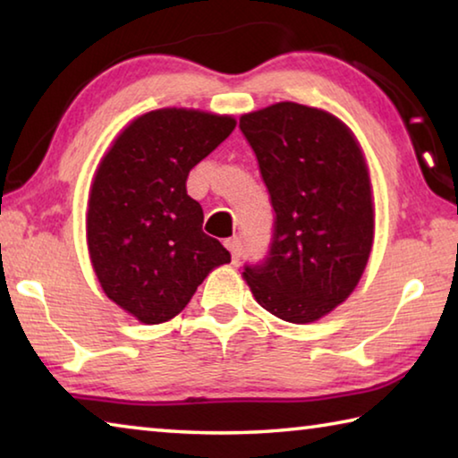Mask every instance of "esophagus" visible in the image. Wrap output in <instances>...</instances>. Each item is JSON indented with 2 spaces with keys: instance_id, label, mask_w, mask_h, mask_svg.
<instances>
[{
  "instance_id": "obj_1",
  "label": "esophagus",
  "mask_w": 458,
  "mask_h": 458,
  "mask_svg": "<svg viewBox=\"0 0 458 458\" xmlns=\"http://www.w3.org/2000/svg\"><path fill=\"white\" fill-rule=\"evenodd\" d=\"M226 248L230 250V254H232V262H238L240 260V257H242V240L240 238H228L226 240Z\"/></svg>"
}]
</instances>
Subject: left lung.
I'll return each mask as SVG.
<instances>
[{"mask_svg": "<svg viewBox=\"0 0 458 458\" xmlns=\"http://www.w3.org/2000/svg\"><path fill=\"white\" fill-rule=\"evenodd\" d=\"M275 210L268 259L244 267L260 307L313 323L350 297L374 244V198L352 129L323 108L276 103L240 117Z\"/></svg>", "mask_w": 458, "mask_h": 458, "instance_id": "1", "label": "left lung"}]
</instances>
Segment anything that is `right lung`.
Segmentation results:
<instances>
[{
	"instance_id": "obj_1",
	"label": "right lung",
	"mask_w": 458,
	"mask_h": 458,
	"mask_svg": "<svg viewBox=\"0 0 458 458\" xmlns=\"http://www.w3.org/2000/svg\"><path fill=\"white\" fill-rule=\"evenodd\" d=\"M236 127L230 114L157 108L121 131L90 185L87 244L113 303L137 321L174 319L230 252L201 230L185 180Z\"/></svg>"
}]
</instances>
